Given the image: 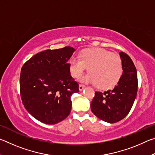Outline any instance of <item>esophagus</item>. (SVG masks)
Returning <instances> with one entry per match:
<instances>
[{"mask_svg": "<svg viewBox=\"0 0 155 155\" xmlns=\"http://www.w3.org/2000/svg\"><path fill=\"white\" fill-rule=\"evenodd\" d=\"M85 86L83 85H79V87H78V89H79V91H83L84 89H85Z\"/></svg>", "mask_w": 155, "mask_h": 155, "instance_id": "34e87169", "label": "esophagus"}]
</instances>
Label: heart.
<instances>
[{"label":"heart","instance_id":"b5f03b06","mask_svg":"<svg viewBox=\"0 0 155 155\" xmlns=\"http://www.w3.org/2000/svg\"><path fill=\"white\" fill-rule=\"evenodd\" d=\"M69 67L72 76L76 78H79L89 68L90 73L81 78V81L98 85L101 89L114 87L122 74L120 57L101 48L84 50L79 57H73L70 60Z\"/></svg>","mask_w":155,"mask_h":155}]
</instances>
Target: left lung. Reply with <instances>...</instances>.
<instances>
[{
    "label": "left lung",
    "instance_id": "left-lung-1",
    "mask_svg": "<svg viewBox=\"0 0 155 155\" xmlns=\"http://www.w3.org/2000/svg\"><path fill=\"white\" fill-rule=\"evenodd\" d=\"M122 74L112 90L96 91L91 110L97 117L108 123L124 119L132 108L137 92V70L130 57L120 52Z\"/></svg>",
    "mask_w": 155,
    "mask_h": 155
}]
</instances>
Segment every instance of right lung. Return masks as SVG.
<instances>
[{
  "mask_svg": "<svg viewBox=\"0 0 155 155\" xmlns=\"http://www.w3.org/2000/svg\"><path fill=\"white\" fill-rule=\"evenodd\" d=\"M74 51L70 46L46 50L31 57L21 69L22 103L33 117L44 124H57L71 111V96L79 91L68 64Z\"/></svg>",
  "mask_w": 155,
  "mask_h": 155,
  "instance_id": "add662e5",
  "label": "right lung"
}]
</instances>
